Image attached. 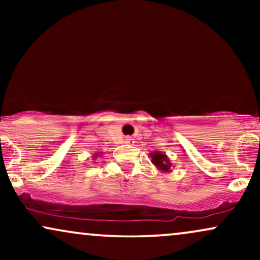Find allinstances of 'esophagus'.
<instances>
[{"label": "esophagus", "instance_id": "obj_1", "mask_svg": "<svg viewBox=\"0 0 260 260\" xmlns=\"http://www.w3.org/2000/svg\"><path fill=\"white\" fill-rule=\"evenodd\" d=\"M124 143H126L127 145H134V143L136 142H134V139L132 138V137H127V138L124 139Z\"/></svg>", "mask_w": 260, "mask_h": 260}]
</instances>
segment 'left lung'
Instances as JSON below:
<instances>
[{
	"label": "left lung",
	"mask_w": 260,
	"mask_h": 260,
	"mask_svg": "<svg viewBox=\"0 0 260 260\" xmlns=\"http://www.w3.org/2000/svg\"><path fill=\"white\" fill-rule=\"evenodd\" d=\"M151 157V162L156 166V169H159L160 171L164 172H171L172 170V162L169 159V156L166 154H162L161 151H153V153L149 154Z\"/></svg>",
	"instance_id": "1"
}]
</instances>
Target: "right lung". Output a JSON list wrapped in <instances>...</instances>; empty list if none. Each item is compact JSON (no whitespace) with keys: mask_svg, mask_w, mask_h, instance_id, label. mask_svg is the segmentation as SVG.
Returning <instances> with one entry per match:
<instances>
[{"mask_svg":"<svg viewBox=\"0 0 260 260\" xmlns=\"http://www.w3.org/2000/svg\"><path fill=\"white\" fill-rule=\"evenodd\" d=\"M101 155H103V154H101V153H96V154H94V156H92V157H94V159H92V160H95V159H96L98 156H101Z\"/></svg>","mask_w":260,"mask_h":260,"instance_id":"1","label":"right lung"}]
</instances>
